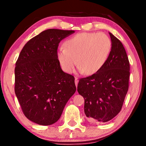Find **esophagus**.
<instances>
[{
    "label": "esophagus",
    "mask_w": 146,
    "mask_h": 146,
    "mask_svg": "<svg viewBox=\"0 0 146 146\" xmlns=\"http://www.w3.org/2000/svg\"><path fill=\"white\" fill-rule=\"evenodd\" d=\"M78 80L77 77H75V84L76 86H78Z\"/></svg>",
    "instance_id": "34e87169"
}]
</instances>
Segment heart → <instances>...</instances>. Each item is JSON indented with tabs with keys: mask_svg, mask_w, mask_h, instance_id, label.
<instances>
[{
	"mask_svg": "<svg viewBox=\"0 0 146 146\" xmlns=\"http://www.w3.org/2000/svg\"><path fill=\"white\" fill-rule=\"evenodd\" d=\"M66 48L58 50V59L67 73L72 72L76 64L86 74H94L105 65L111 49L110 37L103 33H78L68 39Z\"/></svg>",
	"mask_w": 146,
	"mask_h": 146,
	"instance_id": "heart-1",
	"label": "heart"
}]
</instances>
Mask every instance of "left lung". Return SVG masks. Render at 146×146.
<instances>
[{
    "label": "left lung",
    "instance_id": "1",
    "mask_svg": "<svg viewBox=\"0 0 146 146\" xmlns=\"http://www.w3.org/2000/svg\"><path fill=\"white\" fill-rule=\"evenodd\" d=\"M111 49L98 72L79 79L77 90L84 99V113L92 122H107L118 114L128 90L129 62L119 40L110 33Z\"/></svg>",
    "mask_w": 146,
    "mask_h": 146
}]
</instances>
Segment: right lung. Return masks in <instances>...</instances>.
Returning <instances> with one entry per match:
<instances>
[{"instance_id": "1", "label": "right lung", "mask_w": 146, "mask_h": 146, "mask_svg": "<svg viewBox=\"0 0 146 146\" xmlns=\"http://www.w3.org/2000/svg\"><path fill=\"white\" fill-rule=\"evenodd\" d=\"M74 33L42 32L27 42L16 62V96L25 116L39 125L56 122L76 90L74 77L62 70L57 56L60 41Z\"/></svg>"}]
</instances>
